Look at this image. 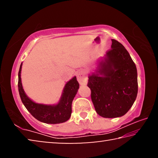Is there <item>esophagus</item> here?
<instances>
[{"label":"esophagus","instance_id":"1","mask_svg":"<svg viewBox=\"0 0 158 158\" xmlns=\"http://www.w3.org/2000/svg\"><path fill=\"white\" fill-rule=\"evenodd\" d=\"M77 81L81 85H85L87 84V76L84 69H79L77 73Z\"/></svg>","mask_w":158,"mask_h":158}]
</instances>
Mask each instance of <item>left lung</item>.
Segmentation results:
<instances>
[{
	"label": "left lung",
	"mask_w": 158,
	"mask_h": 158,
	"mask_svg": "<svg viewBox=\"0 0 158 158\" xmlns=\"http://www.w3.org/2000/svg\"><path fill=\"white\" fill-rule=\"evenodd\" d=\"M111 41L105 61L100 63L97 74L89 77L87 84L95 111L104 118L123 116L135 102L138 92L135 63L123 45L116 40Z\"/></svg>",
	"instance_id": "1"
}]
</instances>
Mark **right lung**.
Masks as SVG:
<instances>
[{
    "label": "right lung",
    "mask_w": 158,
    "mask_h": 158,
    "mask_svg": "<svg viewBox=\"0 0 158 158\" xmlns=\"http://www.w3.org/2000/svg\"><path fill=\"white\" fill-rule=\"evenodd\" d=\"M22 63L19 71L18 88L19 93L25 107L37 120L44 123L56 124L64 123L70 118L72 103L79 88L76 77L65 84L59 103L56 105H44L37 104L30 100L25 94L21 81V71Z\"/></svg>",
    "instance_id": "add662e5"
}]
</instances>
